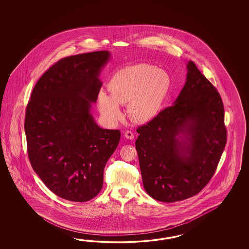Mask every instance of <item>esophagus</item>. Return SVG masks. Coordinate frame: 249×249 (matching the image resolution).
<instances>
[{
	"label": "esophagus",
	"mask_w": 249,
	"mask_h": 249,
	"mask_svg": "<svg viewBox=\"0 0 249 249\" xmlns=\"http://www.w3.org/2000/svg\"><path fill=\"white\" fill-rule=\"evenodd\" d=\"M124 137L128 139V140H132L134 138V134L131 131H126L124 132Z\"/></svg>",
	"instance_id": "obj_1"
}]
</instances>
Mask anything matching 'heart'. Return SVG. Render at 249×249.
I'll list each match as a JSON object with an SVG mask.
<instances>
[{"mask_svg": "<svg viewBox=\"0 0 249 249\" xmlns=\"http://www.w3.org/2000/svg\"><path fill=\"white\" fill-rule=\"evenodd\" d=\"M171 87L167 72L149 64L126 67L112 75L107 90L100 91L97 105L101 116L109 124L123 117L120 105L128 103V113L136 122H148L158 115Z\"/></svg>", "mask_w": 249, "mask_h": 249, "instance_id": "1", "label": "heart"}]
</instances>
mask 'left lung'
Returning <instances> with one entry per match:
<instances>
[{
	"instance_id": "left-lung-1",
	"label": "left lung",
	"mask_w": 249,
	"mask_h": 249,
	"mask_svg": "<svg viewBox=\"0 0 249 249\" xmlns=\"http://www.w3.org/2000/svg\"><path fill=\"white\" fill-rule=\"evenodd\" d=\"M186 67L185 85L174 105L137 129L135 147L144 189L164 203L203 190L227 140L221 96L193 61Z\"/></svg>"
}]
</instances>
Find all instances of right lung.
<instances>
[{"instance_id":"right-lung-1","label":"right lung","mask_w":249,"mask_h":249,"mask_svg":"<svg viewBox=\"0 0 249 249\" xmlns=\"http://www.w3.org/2000/svg\"><path fill=\"white\" fill-rule=\"evenodd\" d=\"M107 51L58 60L38 80L25 117L33 169L50 191L69 201L93 198L103 185L119 130L102 129L90 114L101 90Z\"/></svg>"}]
</instances>
